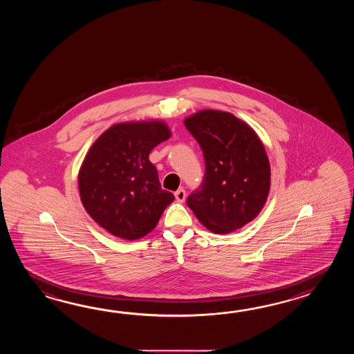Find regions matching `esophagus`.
Masks as SVG:
<instances>
[{
  "mask_svg": "<svg viewBox=\"0 0 354 354\" xmlns=\"http://www.w3.org/2000/svg\"><path fill=\"white\" fill-rule=\"evenodd\" d=\"M174 196H176V200H177L178 203H183V201L186 200V191H185L183 188H180V189H177V191L174 192Z\"/></svg>",
  "mask_w": 354,
  "mask_h": 354,
  "instance_id": "esophagus-1",
  "label": "esophagus"
}]
</instances>
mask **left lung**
Listing matches in <instances>:
<instances>
[{
    "label": "left lung",
    "mask_w": 354,
    "mask_h": 354,
    "mask_svg": "<svg viewBox=\"0 0 354 354\" xmlns=\"http://www.w3.org/2000/svg\"><path fill=\"white\" fill-rule=\"evenodd\" d=\"M200 144L205 178L187 205L215 234L241 229L263 209L271 187V167L256 131L233 113L201 110L185 119Z\"/></svg>",
    "instance_id": "left-lung-1"
}]
</instances>
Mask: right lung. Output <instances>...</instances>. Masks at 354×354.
I'll return each mask as SVG.
<instances>
[{"instance_id":"1","label":"right lung","mask_w":354,"mask_h":354,"mask_svg":"<svg viewBox=\"0 0 354 354\" xmlns=\"http://www.w3.org/2000/svg\"><path fill=\"white\" fill-rule=\"evenodd\" d=\"M169 138L165 121H128L110 127L91 145L78 189L83 207L106 232L125 241L143 238L174 203L149 160L151 149Z\"/></svg>"}]
</instances>
